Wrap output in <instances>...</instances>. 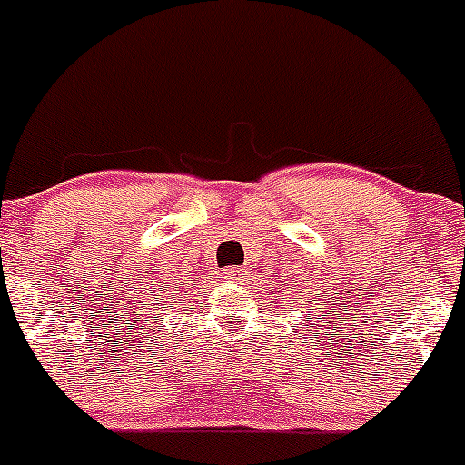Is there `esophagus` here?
<instances>
[{"label":"esophagus","mask_w":465,"mask_h":465,"mask_svg":"<svg viewBox=\"0 0 465 465\" xmlns=\"http://www.w3.org/2000/svg\"><path fill=\"white\" fill-rule=\"evenodd\" d=\"M225 274H228L230 281H242L246 276V270H244V267H230Z\"/></svg>","instance_id":"34e87169"}]
</instances>
